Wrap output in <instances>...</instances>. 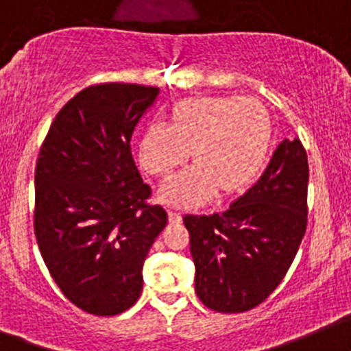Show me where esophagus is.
<instances>
[{
    "label": "esophagus",
    "mask_w": 351,
    "mask_h": 351,
    "mask_svg": "<svg viewBox=\"0 0 351 351\" xmlns=\"http://www.w3.org/2000/svg\"><path fill=\"white\" fill-rule=\"evenodd\" d=\"M169 222L171 223H178L182 222V213L178 210H169Z\"/></svg>",
    "instance_id": "34e87169"
}]
</instances>
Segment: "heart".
Instances as JSON below:
<instances>
[{"label": "heart", "instance_id": "heart-1", "mask_svg": "<svg viewBox=\"0 0 351 351\" xmlns=\"http://www.w3.org/2000/svg\"><path fill=\"white\" fill-rule=\"evenodd\" d=\"M273 138L266 106L252 97H192L175 106L171 124L154 122L140 147L143 168L171 175L191 157L195 166L169 180L160 197L173 204L204 203L220 192L245 187L261 171Z\"/></svg>", "mask_w": 351, "mask_h": 351}]
</instances>
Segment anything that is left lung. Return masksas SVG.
Here are the masks:
<instances>
[{
  "mask_svg": "<svg viewBox=\"0 0 351 351\" xmlns=\"http://www.w3.org/2000/svg\"><path fill=\"white\" fill-rule=\"evenodd\" d=\"M308 178L301 140H283L257 183L227 210L183 217L195 292L206 308L243 313L280 285L306 232Z\"/></svg>",
  "mask_w": 351,
  "mask_h": 351,
  "instance_id": "8db88e82",
  "label": "left lung"
}]
</instances>
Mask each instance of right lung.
<instances>
[{
  "mask_svg": "<svg viewBox=\"0 0 351 351\" xmlns=\"http://www.w3.org/2000/svg\"><path fill=\"white\" fill-rule=\"evenodd\" d=\"M159 87L94 84L59 110L34 169V236L61 292L82 311L113 317L143 289V262L166 227L131 154Z\"/></svg>",
  "mask_w": 351,
  "mask_h": 351,
  "instance_id": "obj_1",
  "label": "right lung"
}]
</instances>
